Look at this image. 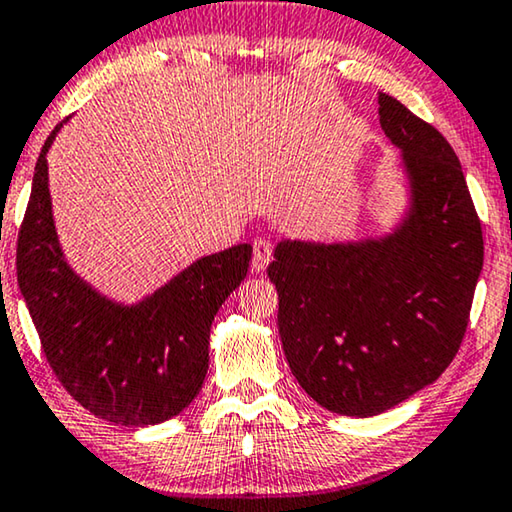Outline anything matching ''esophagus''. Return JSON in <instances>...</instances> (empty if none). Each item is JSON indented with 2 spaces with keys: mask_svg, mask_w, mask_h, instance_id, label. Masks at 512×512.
Returning <instances> with one entry per match:
<instances>
[{
  "mask_svg": "<svg viewBox=\"0 0 512 512\" xmlns=\"http://www.w3.org/2000/svg\"><path fill=\"white\" fill-rule=\"evenodd\" d=\"M271 257H273L271 241L259 236V239H255V243H253V264H250V269H253L255 273H262L266 266H269Z\"/></svg>",
  "mask_w": 512,
  "mask_h": 512,
  "instance_id": "1",
  "label": "esophagus"
}]
</instances>
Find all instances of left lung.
Returning a JSON list of instances; mask_svg holds the SVG:
<instances>
[{"mask_svg": "<svg viewBox=\"0 0 512 512\" xmlns=\"http://www.w3.org/2000/svg\"><path fill=\"white\" fill-rule=\"evenodd\" d=\"M378 104L401 150L399 220L364 239H283L266 269L294 378L350 417L385 413L448 369L482 271L480 220L455 150L399 99L380 92Z\"/></svg>", "mask_w": 512, "mask_h": 512, "instance_id": "obj_1", "label": "left lung"}]
</instances>
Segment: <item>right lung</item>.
Returning a JSON list of instances; mask_svg holds the SVG:
<instances>
[{"mask_svg": "<svg viewBox=\"0 0 512 512\" xmlns=\"http://www.w3.org/2000/svg\"><path fill=\"white\" fill-rule=\"evenodd\" d=\"M67 120L34 167L18 234L20 292L50 369L83 408L122 427L167 422L204 385L213 318L246 278L253 246L194 259L134 304L99 292L67 262L55 229L46 155Z\"/></svg>", "mask_w": 512, "mask_h": 512, "instance_id": "add662e5", "label": "right lung"}]
</instances>
